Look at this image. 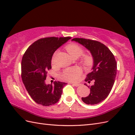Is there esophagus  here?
I'll list each match as a JSON object with an SVG mask.
<instances>
[{
	"label": "esophagus",
	"instance_id": "1",
	"mask_svg": "<svg viewBox=\"0 0 135 135\" xmlns=\"http://www.w3.org/2000/svg\"><path fill=\"white\" fill-rule=\"evenodd\" d=\"M70 84H72L73 85H74V86L75 87H78L79 85V84H78V83H71Z\"/></svg>",
	"mask_w": 135,
	"mask_h": 135
}]
</instances>
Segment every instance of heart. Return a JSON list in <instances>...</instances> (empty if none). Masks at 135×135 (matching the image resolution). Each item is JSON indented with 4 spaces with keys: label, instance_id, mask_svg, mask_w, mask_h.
<instances>
[{
    "label": "heart",
    "instance_id": "heart-1",
    "mask_svg": "<svg viewBox=\"0 0 135 135\" xmlns=\"http://www.w3.org/2000/svg\"><path fill=\"white\" fill-rule=\"evenodd\" d=\"M66 50L69 54L73 58H78L83 54V50L78 45L71 44L67 46ZM54 55V56L55 55ZM92 59L90 56H85L83 59V63L85 66H89L92 63ZM81 74V70L79 68H71L65 70L61 76L64 80L68 81H75L78 79Z\"/></svg>",
    "mask_w": 135,
    "mask_h": 135
}]
</instances>
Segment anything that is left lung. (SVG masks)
Masks as SVG:
<instances>
[{
	"label": "left lung",
	"instance_id": "obj_1",
	"mask_svg": "<svg viewBox=\"0 0 135 135\" xmlns=\"http://www.w3.org/2000/svg\"><path fill=\"white\" fill-rule=\"evenodd\" d=\"M71 40L87 48L93 58L92 71L87 74L85 81L90 83L94 80L95 82L88 86L90 88L89 95L81 97V100L88 105L99 104L108 96L114 85L117 71L115 57L109 49L99 42L83 38H74Z\"/></svg>",
	"mask_w": 135,
	"mask_h": 135
}]
</instances>
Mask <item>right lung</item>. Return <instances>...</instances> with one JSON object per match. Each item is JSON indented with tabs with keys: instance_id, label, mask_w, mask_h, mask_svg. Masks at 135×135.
I'll return each mask as SVG.
<instances>
[{
	"instance_id": "obj_1",
	"label": "right lung",
	"mask_w": 135,
	"mask_h": 135,
	"mask_svg": "<svg viewBox=\"0 0 135 135\" xmlns=\"http://www.w3.org/2000/svg\"><path fill=\"white\" fill-rule=\"evenodd\" d=\"M71 37H50L36 40L24 54L21 62V77L24 85L32 99L43 106L57 103L66 83L56 81L47 84L48 70L51 68L54 52Z\"/></svg>"
}]
</instances>
